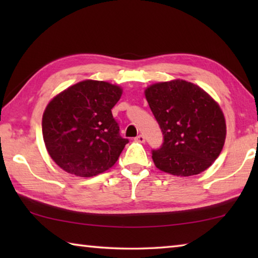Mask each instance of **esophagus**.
<instances>
[{
    "instance_id": "esophagus-1",
    "label": "esophagus",
    "mask_w": 258,
    "mask_h": 258,
    "mask_svg": "<svg viewBox=\"0 0 258 258\" xmlns=\"http://www.w3.org/2000/svg\"><path fill=\"white\" fill-rule=\"evenodd\" d=\"M135 141H138V142H141V143H143V142H145V137H143L142 134H140V135H138L137 138H135Z\"/></svg>"
}]
</instances>
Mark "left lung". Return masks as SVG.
Here are the masks:
<instances>
[{
	"label": "left lung",
	"mask_w": 258,
	"mask_h": 258,
	"mask_svg": "<svg viewBox=\"0 0 258 258\" xmlns=\"http://www.w3.org/2000/svg\"><path fill=\"white\" fill-rule=\"evenodd\" d=\"M146 98L164 135L152 159L160 171L176 176L204 172L223 149L226 126L221 108L199 86L176 80L157 83Z\"/></svg>",
	"instance_id": "obj_1"
}]
</instances>
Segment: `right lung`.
Segmentation results:
<instances>
[{
  "label": "right lung",
  "mask_w": 258,
  "mask_h": 258,
  "mask_svg": "<svg viewBox=\"0 0 258 258\" xmlns=\"http://www.w3.org/2000/svg\"><path fill=\"white\" fill-rule=\"evenodd\" d=\"M121 89L101 81H83L68 87L47 104L42 132L51 158L63 171L91 177L111 167L127 139L111 109Z\"/></svg>",
  "instance_id": "obj_1"
}]
</instances>
